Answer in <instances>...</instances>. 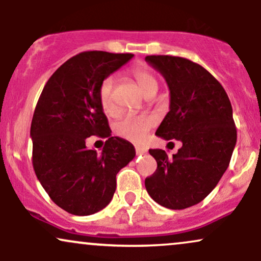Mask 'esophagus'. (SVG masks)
<instances>
[{
	"label": "esophagus",
	"instance_id": "34e87169",
	"mask_svg": "<svg viewBox=\"0 0 261 261\" xmlns=\"http://www.w3.org/2000/svg\"><path fill=\"white\" fill-rule=\"evenodd\" d=\"M147 152V148L142 147V146H136V153L137 154H143Z\"/></svg>",
	"mask_w": 261,
	"mask_h": 261
}]
</instances>
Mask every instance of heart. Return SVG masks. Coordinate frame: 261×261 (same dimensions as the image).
Returning a JSON list of instances; mask_svg holds the SVG:
<instances>
[{
  "instance_id": "obj_1",
  "label": "heart",
  "mask_w": 261,
  "mask_h": 261,
  "mask_svg": "<svg viewBox=\"0 0 261 261\" xmlns=\"http://www.w3.org/2000/svg\"><path fill=\"white\" fill-rule=\"evenodd\" d=\"M133 73L145 95L152 92H157L158 81L151 71L145 67H136L134 68ZM114 85H115L114 77L109 76L101 81L99 87L100 106L108 115H115L118 113V107L114 99ZM154 124L155 119L153 116L146 115V114H140V115L130 114L116 124L115 131L119 136L124 139L134 141V142H141L146 139L148 131Z\"/></svg>"
}]
</instances>
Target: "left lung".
<instances>
[{"label":"left lung","instance_id":"1","mask_svg":"<svg viewBox=\"0 0 261 261\" xmlns=\"http://www.w3.org/2000/svg\"><path fill=\"white\" fill-rule=\"evenodd\" d=\"M169 88V112L155 131L182 146L168 158L149 149L157 169L145 187L155 202L182 210L202 201L228 168L237 130L228 95L221 83L199 64L169 55L146 56Z\"/></svg>","mask_w":261,"mask_h":261}]
</instances>
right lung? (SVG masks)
<instances>
[{
    "label": "right lung",
    "instance_id": "right-lung-1",
    "mask_svg": "<svg viewBox=\"0 0 261 261\" xmlns=\"http://www.w3.org/2000/svg\"><path fill=\"white\" fill-rule=\"evenodd\" d=\"M134 58L133 54L85 51L61 65L45 85L33 115V167L59 207L88 216L112 201L116 174L134 160L135 147L112 136L99 101L101 81ZM107 137L98 155L85 139Z\"/></svg>",
    "mask_w": 261,
    "mask_h": 261
}]
</instances>
